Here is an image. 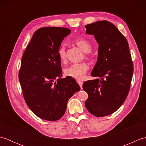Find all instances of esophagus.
Instances as JSON below:
<instances>
[{
	"instance_id": "34e87169",
	"label": "esophagus",
	"mask_w": 146,
	"mask_h": 146,
	"mask_svg": "<svg viewBox=\"0 0 146 146\" xmlns=\"http://www.w3.org/2000/svg\"><path fill=\"white\" fill-rule=\"evenodd\" d=\"M77 83H78V85H80V88H82V85H83V82L82 81H80V80H77Z\"/></svg>"
}]
</instances>
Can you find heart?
Returning a JSON list of instances; mask_svg holds the SVG:
<instances>
[{
    "label": "heart",
    "mask_w": 146,
    "mask_h": 146,
    "mask_svg": "<svg viewBox=\"0 0 146 146\" xmlns=\"http://www.w3.org/2000/svg\"><path fill=\"white\" fill-rule=\"evenodd\" d=\"M75 44L85 52H90L92 48L91 42L85 38H77L75 40ZM59 59L61 62H64L66 59V48L64 45L60 46L58 50ZM88 64L85 62L80 63H74L67 67L64 70L65 75L77 80H82L85 78L86 73L88 70Z\"/></svg>",
    "instance_id": "heart-1"
}]
</instances>
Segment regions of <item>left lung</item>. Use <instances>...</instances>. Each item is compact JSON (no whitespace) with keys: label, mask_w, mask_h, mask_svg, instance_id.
I'll return each mask as SVG.
<instances>
[{"label":"left lung","mask_w":146,"mask_h":146,"mask_svg":"<svg viewBox=\"0 0 146 146\" xmlns=\"http://www.w3.org/2000/svg\"><path fill=\"white\" fill-rule=\"evenodd\" d=\"M86 33L98 43L97 62L92 76L100 77L83 84L87 92L85 107L90 113L101 117L115 112L127 97L134 65L125 37L112 23L98 21L85 26Z\"/></svg>","instance_id":"1"}]
</instances>
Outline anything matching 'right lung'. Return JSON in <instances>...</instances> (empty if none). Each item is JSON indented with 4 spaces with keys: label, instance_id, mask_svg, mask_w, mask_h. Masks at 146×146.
<instances>
[{
    "label": "right lung",
    "instance_id": "1",
    "mask_svg": "<svg viewBox=\"0 0 146 146\" xmlns=\"http://www.w3.org/2000/svg\"><path fill=\"white\" fill-rule=\"evenodd\" d=\"M70 33L65 27L38 29L22 57L19 80L24 100L36 115L46 120L60 119L68 100L80 90L74 78H61L58 50Z\"/></svg>",
    "mask_w": 146,
    "mask_h": 146
}]
</instances>
